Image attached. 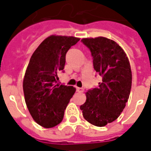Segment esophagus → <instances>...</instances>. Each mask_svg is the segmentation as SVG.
<instances>
[{
	"label": "esophagus",
	"mask_w": 151,
	"mask_h": 151,
	"mask_svg": "<svg viewBox=\"0 0 151 151\" xmlns=\"http://www.w3.org/2000/svg\"><path fill=\"white\" fill-rule=\"evenodd\" d=\"M76 91L78 93H82V92L84 91V89L81 88V87H76Z\"/></svg>",
	"instance_id": "34e87169"
}]
</instances>
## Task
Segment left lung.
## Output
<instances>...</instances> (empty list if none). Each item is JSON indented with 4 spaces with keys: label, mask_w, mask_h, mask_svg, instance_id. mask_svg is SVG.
Segmentation results:
<instances>
[{
    "label": "left lung",
    "mask_w": 151,
    "mask_h": 151,
    "mask_svg": "<svg viewBox=\"0 0 151 151\" xmlns=\"http://www.w3.org/2000/svg\"><path fill=\"white\" fill-rule=\"evenodd\" d=\"M82 42L91 51L94 69L102 81L87 91L80 108L89 123L105 126L116 120L128 102L132 86L129 61L121 47L108 38H86Z\"/></svg>",
    "instance_id": "obj_1"
}]
</instances>
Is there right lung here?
I'll list each match as a JSON object with an SVG mask.
<instances>
[{
  "instance_id": "right-lung-1",
  "label": "right lung",
  "mask_w": 151,
  "mask_h": 151,
  "mask_svg": "<svg viewBox=\"0 0 151 151\" xmlns=\"http://www.w3.org/2000/svg\"><path fill=\"white\" fill-rule=\"evenodd\" d=\"M79 38L51 35L32 54L23 79L25 101L31 116L44 128H52L63 120L76 89L57 82L68 50Z\"/></svg>"
}]
</instances>
